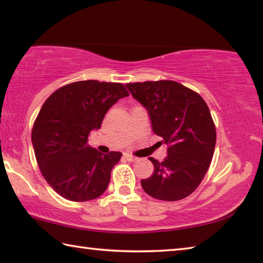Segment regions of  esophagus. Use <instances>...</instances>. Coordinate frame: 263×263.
Segmentation results:
<instances>
[{
	"label": "esophagus",
	"mask_w": 263,
	"mask_h": 263,
	"mask_svg": "<svg viewBox=\"0 0 263 263\" xmlns=\"http://www.w3.org/2000/svg\"><path fill=\"white\" fill-rule=\"evenodd\" d=\"M124 158H125L127 161H131V162H133V161H137V158L136 157H133V155H131V154H128V153H125L124 154Z\"/></svg>",
	"instance_id": "esophagus-1"
}]
</instances>
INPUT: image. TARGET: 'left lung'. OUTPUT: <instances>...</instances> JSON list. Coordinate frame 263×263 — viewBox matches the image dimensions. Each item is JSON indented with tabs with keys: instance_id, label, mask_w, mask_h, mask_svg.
Listing matches in <instances>:
<instances>
[{
	"instance_id": "8db88e82",
	"label": "left lung",
	"mask_w": 263,
	"mask_h": 263,
	"mask_svg": "<svg viewBox=\"0 0 263 263\" xmlns=\"http://www.w3.org/2000/svg\"><path fill=\"white\" fill-rule=\"evenodd\" d=\"M133 99L147 110L152 130L168 146L163 161L149 158L154 172L141 180L146 194L179 201L193 194L210 167L216 128L201 96L169 80L126 83Z\"/></svg>"
}]
</instances>
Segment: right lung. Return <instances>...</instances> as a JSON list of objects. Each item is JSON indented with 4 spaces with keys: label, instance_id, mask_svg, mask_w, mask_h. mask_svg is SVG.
Wrapping results in <instances>:
<instances>
[{
    "label": "right lung",
    "instance_id": "right-lung-1",
    "mask_svg": "<svg viewBox=\"0 0 263 263\" xmlns=\"http://www.w3.org/2000/svg\"><path fill=\"white\" fill-rule=\"evenodd\" d=\"M126 96L122 83L87 80L59 88L43 104L31 140L44 179L64 198L91 201L108 188L122 153L99 152L87 144L88 136Z\"/></svg>",
    "mask_w": 263,
    "mask_h": 263
}]
</instances>
